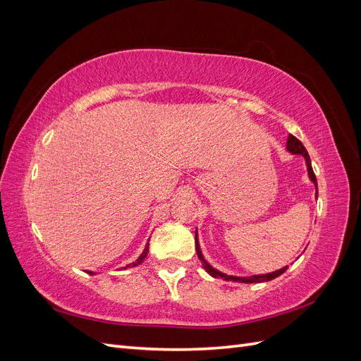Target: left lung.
<instances>
[{"mask_svg":"<svg viewBox=\"0 0 361 361\" xmlns=\"http://www.w3.org/2000/svg\"><path fill=\"white\" fill-rule=\"evenodd\" d=\"M286 150L290 152L292 155H301L305 161V167H307V174H309V179L313 182L314 185V195L316 199H318V182H316V178H314V173H313V169H312V162H310V157L307 154V150H305V147L302 146L301 141L298 138H295L292 134L288 135V141H286ZM195 251H197V256L202 262L203 268L207 271V274H211L212 277L215 279H223L226 281H238V283H264V281H269L272 279H276L279 276H281L283 272H285L288 269V267H283L274 272H268V274H256V276H250V277H238V276H227L224 274V272L215 269L209 262H207L202 253L200 250V244H199V235H197V231H195Z\"/></svg>","mask_w":361,"mask_h":361,"instance_id":"left-lung-1","label":"left lung"}]
</instances>
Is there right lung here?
<instances>
[{
  "mask_svg": "<svg viewBox=\"0 0 361 361\" xmlns=\"http://www.w3.org/2000/svg\"><path fill=\"white\" fill-rule=\"evenodd\" d=\"M147 253H149V243L146 244V247H145V250H143V253L140 255V257L135 260V262H133V264H129V265H126L125 268H134V267H138L141 262H143L145 259H146V256H147ZM89 274H93L92 271H89Z\"/></svg>",
  "mask_w": 361,
  "mask_h": 361,
  "instance_id": "right-lung-1",
  "label": "right lung"
}]
</instances>
